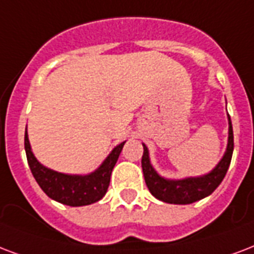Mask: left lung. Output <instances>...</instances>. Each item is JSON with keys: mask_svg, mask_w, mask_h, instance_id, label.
<instances>
[{"mask_svg": "<svg viewBox=\"0 0 254 254\" xmlns=\"http://www.w3.org/2000/svg\"><path fill=\"white\" fill-rule=\"evenodd\" d=\"M228 124H229V130H228V145L224 156L220 160L217 165L214 166L209 173L197 176V177H187V179L172 180L165 179L156 172L150 164L149 158V150L146 145L144 146V154L141 160L142 172H144L145 183L148 187L149 191L153 196L160 201L168 202V204L187 205L202 200L209 194H212L216 190V188L221 184L225 177L228 168L230 165L232 154H233V127L230 121L229 114H228Z\"/></svg>", "mask_w": 254, "mask_h": 254, "instance_id": "left-lung-1", "label": "left lung"}]
</instances>
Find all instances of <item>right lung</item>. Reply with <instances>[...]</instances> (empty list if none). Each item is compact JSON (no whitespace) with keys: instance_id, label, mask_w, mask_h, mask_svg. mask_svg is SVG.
<instances>
[{"instance_id":"1","label":"right lung","mask_w":254,"mask_h":254,"mask_svg":"<svg viewBox=\"0 0 254 254\" xmlns=\"http://www.w3.org/2000/svg\"><path fill=\"white\" fill-rule=\"evenodd\" d=\"M125 141L119 144L94 172L89 174H66L49 169L41 164L33 154L29 142L28 130H25V152L29 168L37 184L46 196L52 200L69 206H84L97 202L105 196L110 183V176Z\"/></svg>"}]
</instances>
